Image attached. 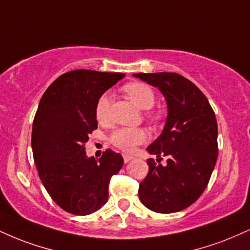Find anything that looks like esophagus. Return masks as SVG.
Listing matches in <instances>:
<instances>
[{"mask_svg": "<svg viewBox=\"0 0 250 250\" xmlns=\"http://www.w3.org/2000/svg\"><path fill=\"white\" fill-rule=\"evenodd\" d=\"M131 159H134V157L133 156H130V155H123V161H125V163H128V162H130Z\"/></svg>", "mask_w": 250, "mask_h": 250, "instance_id": "34e87169", "label": "esophagus"}]
</instances>
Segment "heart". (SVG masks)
I'll use <instances>...</instances> for the list:
<instances>
[{"label":"heart","instance_id":"1","mask_svg":"<svg viewBox=\"0 0 250 250\" xmlns=\"http://www.w3.org/2000/svg\"><path fill=\"white\" fill-rule=\"evenodd\" d=\"M123 92L130 99L137 108L148 110L154 106L155 94L148 85L143 83H130L123 87ZM95 117L100 123H104L109 117V95L102 94L99 98L95 106ZM151 121L158 122L161 116L158 114H149ZM148 138L146 131L141 128H120L113 131L110 135V142L116 148L125 152H131L137 146L144 143Z\"/></svg>","mask_w":250,"mask_h":250}]
</instances>
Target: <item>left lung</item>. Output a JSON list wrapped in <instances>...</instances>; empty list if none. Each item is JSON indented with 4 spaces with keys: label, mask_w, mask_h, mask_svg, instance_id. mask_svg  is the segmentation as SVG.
Wrapping results in <instances>:
<instances>
[{
    "label": "left lung",
    "mask_w": 250,
    "mask_h": 250,
    "mask_svg": "<svg viewBox=\"0 0 250 250\" xmlns=\"http://www.w3.org/2000/svg\"><path fill=\"white\" fill-rule=\"evenodd\" d=\"M133 76L157 87L167 104L163 131L146 150L158 159L161 156L169 159L164 167L152 158L146 161L149 172L140 184L138 197L154 212H179L205 191L215 167V114L204 93L180 74L159 72Z\"/></svg>",
    "instance_id": "8db88e82"
}]
</instances>
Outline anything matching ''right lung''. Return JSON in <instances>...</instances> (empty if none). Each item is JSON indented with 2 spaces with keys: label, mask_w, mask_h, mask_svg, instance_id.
I'll use <instances>...</instances> for the list:
<instances>
[{
  "label": "right lung",
  "mask_w": 250,
  "mask_h": 250,
  "mask_svg": "<svg viewBox=\"0 0 250 250\" xmlns=\"http://www.w3.org/2000/svg\"><path fill=\"white\" fill-rule=\"evenodd\" d=\"M125 74L91 70L64 73L39 101L32 125L31 146L39 178L53 201L76 215H88L108 200V185L123 158L106 150L87 157L85 143L98 128L99 98Z\"/></svg>",
  "instance_id": "right-lung-1"
}]
</instances>
